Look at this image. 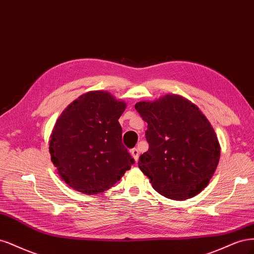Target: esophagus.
<instances>
[{
  "label": "esophagus",
  "instance_id": "34e87169",
  "mask_svg": "<svg viewBox=\"0 0 254 254\" xmlns=\"http://www.w3.org/2000/svg\"><path fill=\"white\" fill-rule=\"evenodd\" d=\"M130 154H132V156L134 157L135 161L137 162L138 161V157H139V151H138V149H136V148L132 149V150H130Z\"/></svg>",
  "mask_w": 254,
  "mask_h": 254
}]
</instances>
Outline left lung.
<instances>
[{
  "instance_id": "1",
  "label": "left lung",
  "mask_w": 254,
  "mask_h": 254,
  "mask_svg": "<svg viewBox=\"0 0 254 254\" xmlns=\"http://www.w3.org/2000/svg\"><path fill=\"white\" fill-rule=\"evenodd\" d=\"M148 124L149 150L138 167L162 196L191 198L206 188L220 156L217 136L200 110L186 98L169 94L135 105Z\"/></svg>"
}]
</instances>
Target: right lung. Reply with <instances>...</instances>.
Wrapping results in <instances>:
<instances>
[{"mask_svg":"<svg viewBox=\"0 0 254 254\" xmlns=\"http://www.w3.org/2000/svg\"><path fill=\"white\" fill-rule=\"evenodd\" d=\"M126 106L108 92H88L71 102L57 120L50 140L52 161L73 190L102 193L135 162L121 141L118 119Z\"/></svg>","mask_w":254,"mask_h":254,"instance_id":"right-lung-1","label":"right lung"}]
</instances>
